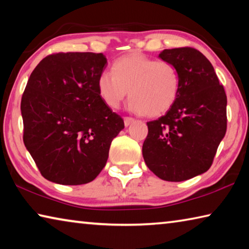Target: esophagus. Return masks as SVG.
<instances>
[{
    "label": "esophagus",
    "mask_w": 249,
    "mask_h": 249,
    "mask_svg": "<svg viewBox=\"0 0 249 249\" xmlns=\"http://www.w3.org/2000/svg\"><path fill=\"white\" fill-rule=\"evenodd\" d=\"M135 120L133 119V117H129V116H126L124 117V124L125 126H129L132 123H134Z\"/></svg>",
    "instance_id": "esophagus-1"
}]
</instances>
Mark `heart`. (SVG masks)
I'll list each match as a JSON object with an SVG mask.
<instances>
[{"label":"heart","instance_id":"obj_1","mask_svg":"<svg viewBox=\"0 0 249 249\" xmlns=\"http://www.w3.org/2000/svg\"><path fill=\"white\" fill-rule=\"evenodd\" d=\"M112 72L98 79L99 94L111 108H119L128 91L130 111L153 117L165 114L178 99L180 78L171 62L132 53L115 60Z\"/></svg>","mask_w":249,"mask_h":249}]
</instances>
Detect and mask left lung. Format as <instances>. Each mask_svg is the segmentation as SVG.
<instances>
[{
	"label": "left lung",
	"mask_w": 249,
	"mask_h": 249,
	"mask_svg": "<svg viewBox=\"0 0 249 249\" xmlns=\"http://www.w3.org/2000/svg\"><path fill=\"white\" fill-rule=\"evenodd\" d=\"M178 70L180 91L169 111L147 122L142 145L147 167L166 181H184L208 171L225 136L227 99L213 66L192 47L159 53Z\"/></svg>",
	"instance_id": "obj_1"
}]
</instances>
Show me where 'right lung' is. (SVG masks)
<instances>
[{
  "label": "right lung",
  "mask_w": 249,
  "mask_h": 249,
  "mask_svg": "<svg viewBox=\"0 0 249 249\" xmlns=\"http://www.w3.org/2000/svg\"><path fill=\"white\" fill-rule=\"evenodd\" d=\"M103 53H57L31 74L20 102L23 141L41 176L78 185L94 180L105 166L124 121L101 99Z\"/></svg>",
  "instance_id": "add662e5"
}]
</instances>
